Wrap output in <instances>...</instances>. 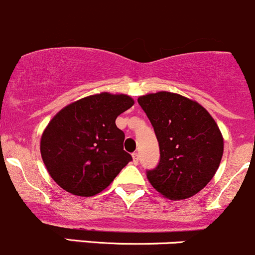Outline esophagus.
Masks as SVG:
<instances>
[{"label":"esophagus","mask_w":255,"mask_h":255,"mask_svg":"<svg viewBox=\"0 0 255 255\" xmlns=\"http://www.w3.org/2000/svg\"><path fill=\"white\" fill-rule=\"evenodd\" d=\"M132 158H133V163L138 164V160H139V155H138V153H133Z\"/></svg>","instance_id":"1"}]
</instances>
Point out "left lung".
I'll return each mask as SVG.
<instances>
[{
    "label": "left lung",
    "instance_id": "obj_1",
    "mask_svg": "<svg viewBox=\"0 0 255 255\" xmlns=\"http://www.w3.org/2000/svg\"><path fill=\"white\" fill-rule=\"evenodd\" d=\"M138 104L154 127L160 161L146 173L164 197L185 200L211 181L223 155V137L199 102L168 91L139 96Z\"/></svg>",
    "mask_w": 255,
    "mask_h": 255
}]
</instances>
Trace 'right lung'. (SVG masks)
<instances>
[{
  "mask_svg": "<svg viewBox=\"0 0 255 255\" xmlns=\"http://www.w3.org/2000/svg\"><path fill=\"white\" fill-rule=\"evenodd\" d=\"M133 105L128 95L101 92L68 105L51 118L40 138V154L61 189L94 196L132 160L123 150L125 133L116 118Z\"/></svg>",
  "mask_w": 255,
  "mask_h": 255,
  "instance_id": "1",
  "label": "right lung"
}]
</instances>
